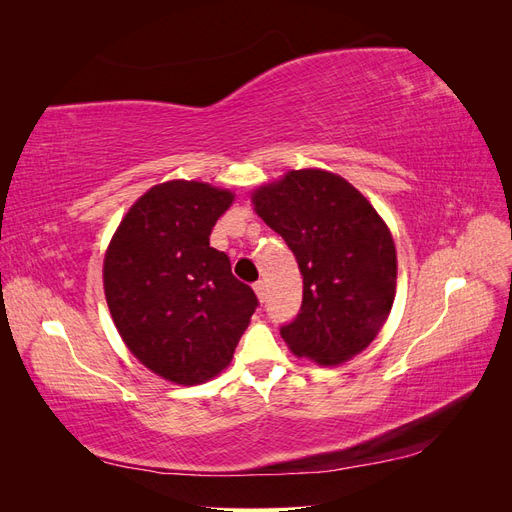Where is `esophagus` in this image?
I'll return each instance as SVG.
<instances>
[{
  "instance_id": "1",
  "label": "esophagus",
  "mask_w": 512,
  "mask_h": 512,
  "mask_svg": "<svg viewBox=\"0 0 512 512\" xmlns=\"http://www.w3.org/2000/svg\"><path fill=\"white\" fill-rule=\"evenodd\" d=\"M254 292L258 294V299H260V301H265V297H267L265 282H256V284H254Z\"/></svg>"
}]
</instances>
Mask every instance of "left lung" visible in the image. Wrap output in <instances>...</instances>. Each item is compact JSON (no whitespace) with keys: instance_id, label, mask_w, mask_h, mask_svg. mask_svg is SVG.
I'll return each mask as SVG.
<instances>
[{"instance_id":"left-lung-1","label":"left lung","mask_w":512,"mask_h":512,"mask_svg":"<svg viewBox=\"0 0 512 512\" xmlns=\"http://www.w3.org/2000/svg\"><path fill=\"white\" fill-rule=\"evenodd\" d=\"M303 275V301L282 337L297 356L337 365L365 350L391 314L395 243L369 200L327 170H290L254 192Z\"/></svg>"}]
</instances>
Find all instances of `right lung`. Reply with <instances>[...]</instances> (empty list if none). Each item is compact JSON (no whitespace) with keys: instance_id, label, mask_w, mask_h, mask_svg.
Wrapping results in <instances>:
<instances>
[{"instance_id":"add662e5","label":"right lung","mask_w":512,"mask_h":512,"mask_svg":"<svg viewBox=\"0 0 512 512\" xmlns=\"http://www.w3.org/2000/svg\"><path fill=\"white\" fill-rule=\"evenodd\" d=\"M232 194L168 181L136 200L104 258V292L130 352L177 384H200L230 363L258 307L254 290L209 245Z\"/></svg>"}]
</instances>
